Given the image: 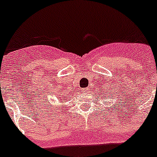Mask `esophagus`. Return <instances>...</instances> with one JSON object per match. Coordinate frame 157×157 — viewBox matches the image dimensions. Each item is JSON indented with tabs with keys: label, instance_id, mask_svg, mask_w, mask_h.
I'll return each instance as SVG.
<instances>
[{
	"label": "esophagus",
	"instance_id": "34e87169",
	"mask_svg": "<svg viewBox=\"0 0 157 157\" xmlns=\"http://www.w3.org/2000/svg\"><path fill=\"white\" fill-rule=\"evenodd\" d=\"M86 91H87V90H86V89H84V92H86Z\"/></svg>",
	"mask_w": 157,
	"mask_h": 157
}]
</instances>
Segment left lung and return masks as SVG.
I'll return each instance as SVG.
<instances>
[{
    "instance_id": "obj_1",
    "label": "left lung",
    "mask_w": 157,
    "mask_h": 157,
    "mask_svg": "<svg viewBox=\"0 0 157 157\" xmlns=\"http://www.w3.org/2000/svg\"><path fill=\"white\" fill-rule=\"evenodd\" d=\"M103 90H104V89H103ZM102 91H103V92H102V94H104V91H103V90H102ZM105 93H106V92H105ZM108 97H109V96H108ZM117 98H118V97H117ZM112 102H113V100H112ZM117 103H119V101H118ZM115 104H117V103H115Z\"/></svg>"
}]
</instances>
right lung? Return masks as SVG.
I'll return each mask as SVG.
<instances>
[{
	"label": "right lung",
	"mask_w": 157,
	"mask_h": 157,
	"mask_svg": "<svg viewBox=\"0 0 157 157\" xmlns=\"http://www.w3.org/2000/svg\"><path fill=\"white\" fill-rule=\"evenodd\" d=\"M61 98H62V97H59V99H61ZM66 98H67V97H66ZM43 105H45V104H43Z\"/></svg>",
	"instance_id": "1"
}]
</instances>
